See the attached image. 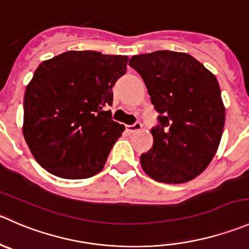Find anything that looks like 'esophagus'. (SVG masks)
Listing matches in <instances>:
<instances>
[{"label": "esophagus", "mask_w": 249, "mask_h": 249, "mask_svg": "<svg viewBox=\"0 0 249 249\" xmlns=\"http://www.w3.org/2000/svg\"><path fill=\"white\" fill-rule=\"evenodd\" d=\"M142 127V124L141 123H135L134 125H126V130L129 132H134V131H137V130H140Z\"/></svg>", "instance_id": "1"}]
</instances>
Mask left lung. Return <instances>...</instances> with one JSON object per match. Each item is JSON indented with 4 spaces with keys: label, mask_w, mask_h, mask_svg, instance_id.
<instances>
[{
    "label": "left lung",
    "mask_w": 249,
    "mask_h": 249,
    "mask_svg": "<svg viewBox=\"0 0 249 249\" xmlns=\"http://www.w3.org/2000/svg\"><path fill=\"white\" fill-rule=\"evenodd\" d=\"M129 66L143 79L159 113L153 146L140 157L144 173L165 183H183L203 173L218 151L225 107L218 80L196 58L156 51L132 55Z\"/></svg>",
    "instance_id": "1"
}]
</instances>
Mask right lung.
Returning a JSON list of instances; mask_svg holds the SVG:
<instances>
[{
  "label": "right lung",
  "mask_w": 249,
  "mask_h": 249,
  "mask_svg": "<svg viewBox=\"0 0 249 249\" xmlns=\"http://www.w3.org/2000/svg\"><path fill=\"white\" fill-rule=\"evenodd\" d=\"M127 55L68 51L43 60L24 95L23 135L34 158L58 178H88L105 166L124 125L112 120V88Z\"/></svg>",
  "instance_id": "1"
}]
</instances>
